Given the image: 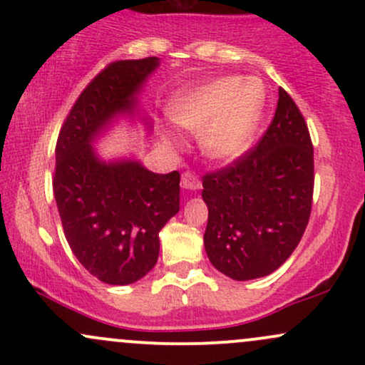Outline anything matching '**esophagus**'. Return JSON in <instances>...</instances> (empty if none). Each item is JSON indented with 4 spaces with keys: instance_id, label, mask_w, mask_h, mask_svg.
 Segmentation results:
<instances>
[{
    "instance_id": "1",
    "label": "esophagus",
    "mask_w": 365,
    "mask_h": 365,
    "mask_svg": "<svg viewBox=\"0 0 365 365\" xmlns=\"http://www.w3.org/2000/svg\"><path fill=\"white\" fill-rule=\"evenodd\" d=\"M180 185H182V188H185V190L195 192V190H199L202 183H200V180L197 178V175L187 171V173L182 175V182H180Z\"/></svg>"
}]
</instances>
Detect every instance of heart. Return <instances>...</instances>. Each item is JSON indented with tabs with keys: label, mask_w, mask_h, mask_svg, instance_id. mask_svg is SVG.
I'll list each match as a JSON object with an SVG mask.
<instances>
[{
	"label": "heart",
	"mask_w": 365,
	"mask_h": 365,
	"mask_svg": "<svg viewBox=\"0 0 365 365\" xmlns=\"http://www.w3.org/2000/svg\"><path fill=\"white\" fill-rule=\"evenodd\" d=\"M261 98L237 78H216L195 87L171 106L173 121L200 135L207 159L230 163L245 153L257 127Z\"/></svg>",
	"instance_id": "heart-1"
}]
</instances>
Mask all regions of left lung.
<instances>
[{
	"label": "left lung",
	"instance_id": "1",
	"mask_svg": "<svg viewBox=\"0 0 365 365\" xmlns=\"http://www.w3.org/2000/svg\"><path fill=\"white\" fill-rule=\"evenodd\" d=\"M207 204L204 247L217 271L262 278L290 257L309 223L314 149L297 104L279 87L274 118L257 145L202 178Z\"/></svg>",
	"mask_w": 365,
	"mask_h": 365
}]
</instances>
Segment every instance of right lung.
Returning <instances> with one entry per match:
<instances>
[{
	"mask_svg": "<svg viewBox=\"0 0 365 365\" xmlns=\"http://www.w3.org/2000/svg\"><path fill=\"white\" fill-rule=\"evenodd\" d=\"M159 58L110 63L66 116L56 142L53 190L66 242L92 276L139 282L156 266L159 232L180 211V173H153L137 159L104 161L94 142L121 116H139V92ZM150 128L148 118H140Z\"/></svg>",
	"mask_w": 365,
	"mask_h": 365,
	"instance_id": "right-lung-1",
	"label": "right lung"
}]
</instances>
